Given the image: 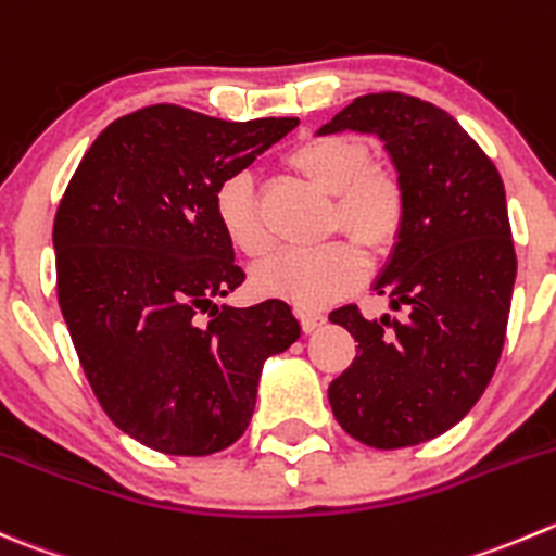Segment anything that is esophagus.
I'll return each mask as SVG.
<instances>
[{
    "mask_svg": "<svg viewBox=\"0 0 556 556\" xmlns=\"http://www.w3.org/2000/svg\"><path fill=\"white\" fill-rule=\"evenodd\" d=\"M299 320H301V328H304L306 333L315 331V328H320L323 323H326V315H323V309H312V306H299Z\"/></svg>",
    "mask_w": 556,
    "mask_h": 556,
    "instance_id": "esophagus-1",
    "label": "esophagus"
}]
</instances>
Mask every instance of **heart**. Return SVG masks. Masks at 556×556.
Segmentation results:
<instances>
[{
    "label": "heart",
    "mask_w": 556,
    "mask_h": 556,
    "mask_svg": "<svg viewBox=\"0 0 556 556\" xmlns=\"http://www.w3.org/2000/svg\"><path fill=\"white\" fill-rule=\"evenodd\" d=\"M285 165L331 195L328 230H344L371 255L399 239L407 219V185L391 163L371 160V147L348 132H312L285 152ZM214 217L239 255L266 261L274 236L263 219L255 181L247 174L223 179L214 190ZM364 274V255L350 241H331L312 252H285L255 274V288L299 306H320L353 288Z\"/></svg>",
    "instance_id": "1"
}]
</instances>
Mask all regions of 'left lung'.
<instances>
[{
  "mask_svg": "<svg viewBox=\"0 0 556 556\" xmlns=\"http://www.w3.org/2000/svg\"><path fill=\"white\" fill-rule=\"evenodd\" d=\"M339 129L386 141L407 219L375 285L399 317L366 320L355 304L328 315L358 342L328 402L350 438L407 448L459 424L497 369L516 279L505 187L465 127L418 97H355L320 132Z\"/></svg>",
  "mask_w": 556,
  "mask_h": 556,
  "instance_id": "left-lung-1",
  "label": "left lung"
}]
</instances>
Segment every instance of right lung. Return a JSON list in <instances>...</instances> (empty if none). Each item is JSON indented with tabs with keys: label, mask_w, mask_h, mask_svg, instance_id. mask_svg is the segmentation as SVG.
<instances>
[{
	"label": "right lung",
	"mask_w": 556,
	"mask_h": 556,
	"mask_svg": "<svg viewBox=\"0 0 556 556\" xmlns=\"http://www.w3.org/2000/svg\"><path fill=\"white\" fill-rule=\"evenodd\" d=\"M295 124L147 105L97 135L59 201L64 323L100 407L147 448L208 456L233 445L250 427L263 361L299 339L285 301L214 304L244 282L214 190Z\"/></svg>",
	"instance_id": "right-lung-1"
}]
</instances>
